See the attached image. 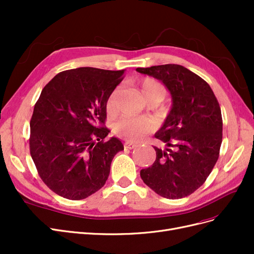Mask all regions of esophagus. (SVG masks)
I'll list each match as a JSON object with an SVG mask.
<instances>
[{
    "mask_svg": "<svg viewBox=\"0 0 254 254\" xmlns=\"http://www.w3.org/2000/svg\"><path fill=\"white\" fill-rule=\"evenodd\" d=\"M124 146H125V148H127V149H133V148L136 147V144L132 143V142H125Z\"/></svg>",
    "mask_w": 254,
    "mask_h": 254,
    "instance_id": "1",
    "label": "esophagus"
}]
</instances>
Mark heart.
I'll return each instance as SVG.
<instances>
[{
    "label": "heart",
    "mask_w": 254,
    "mask_h": 254,
    "mask_svg": "<svg viewBox=\"0 0 254 254\" xmlns=\"http://www.w3.org/2000/svg\"><path fill=\"white\" fill-rule=\"evenodd\" d=\"M142 93L147 101H163L166 95L164 86L158 80L146 77L141 81ZM115 108L114 93H112L107 101V109L113 111ZM155 128V122L149 118H133L124 117L114 124V132L130 141H139Z\"/></svg>",
    "instance_id": "obj_1"
}]
</instances>
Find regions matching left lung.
I'll list each match as a JSON object with an SVG mask.
<instances>
[{
  "label": "left lung",
  "instance_id": "obj_1",
  "mask_svg": "<svg viewBox=\"0 0 254 254\" xmlns=\"http://www.w3.org/2000/svg\"><path fill=\"white\" fill-rule=\"evenodd\" d=\"M136 71L162 81L173 97L172 110L155 134L165 148L153 146L156 160L141 171V178L164 198L187 197L205 182L218 160L220 106L209 83L182 65L162 64Z\"/></svg>",
  "mask_w": 254,
  "mask_h": 254
}]
</instances>
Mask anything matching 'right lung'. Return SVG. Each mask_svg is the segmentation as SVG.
Returning <instances> with one entry per match:
<instances>
[{
  "mask_svg": "<svg viewBox=\"0 0 254 254\" xmlns=\"http://www.w3.org/2000/svg\"><path fill=\"white\" fill-rule=\"evenodd\" d=\"M125 70L78 67L58 73L41 92L30 119L29 151L37 172L57 195L80 200L102 189L114 156L106 140L107 101Z\"/></svg>",
  "mask_w": 254,
  "mask_h": 254,
  "instance_id": "add662e5",
  "label": "right lung"
}]
</instances>
